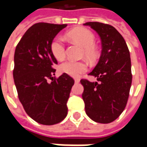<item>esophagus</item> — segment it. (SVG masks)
<instances>
[{
	"instance_id": "obj_1",
	"label": "esophagus",
	"mask_w": 147,
	"mask_h": 147,
	"mask_svg": "<svg viewBox=\"0 0 147 147\" xmlns=\"http://www.w3.org/2000/svg\"><path fill=\"white\" fill-rule=\"evenodd\" d=\"M79 81H80V79H79V78H75V79H74V82H75V83L79 82Z\"/></svg>"
}]
</instances>
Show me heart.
Segmentation results:
<instances>
[{"mask_svg":"<svg viewBox=\"0 0 147 147\" xmlns=\"http://www.w3.org/2000/svg\"><path fill=\"white\" fill-rule=\"evenodd\" d=\"M67 37L72 41L78 43L83 47L82 54L88 59L92 60L96 56V48L94 46L96 37L92 32L86 28H76L67 33ZM50 50L56 59H64L65 56V46L63 38L59 36L54 37L50 44ZM60 72L72 77L79 76L88 70V65L84 61H75L68 59L59 66Z\"/></svg>","mask_w":147,"mask_h":147,"instance_id":"heart-1","label":"heart"}]
</instances>
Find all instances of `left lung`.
<instances>
[{
	"mask_svg": "<svg viewBox=\"0 0 147 147\" xmlns=\"http://www.w3.org/2000/svg\"><path fill=\"white\" fill-rule=\"evenodd\" d=\"M99 34L102 51L98 64L89 75L96 82L81 79L86 113L93 121L109 123L115 121L126 107L132 84L131 59L123 37L113 26L88 22Z\"/></svg>",
	"mask_w": 147,
	"mask_h": 147,
	"instance_id": "obj_1",
	"label": "left lung"
}]
</instances>
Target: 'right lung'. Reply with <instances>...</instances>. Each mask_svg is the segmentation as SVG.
<instances>
[{
	"label": "right lung",
	"mask_w": 147,
	"mask_h": 147,
	"mask_svg": "<svg viewBox=\"0 0 147 147\" xmlns=\"http://www.w3.org/2000/svg\"><path fill=\"white\" fill-rule=\"evenodd\" d=\"M66 26L35 24L15 48L13 76L18 96L26 113L44 125L58 123L66 117L67 101L74 84L73 78L66 74L54 76L57 60L50 50L51 42Z\"/></svg>",
	"instance_id": "add662e5"
}]
</instances>
